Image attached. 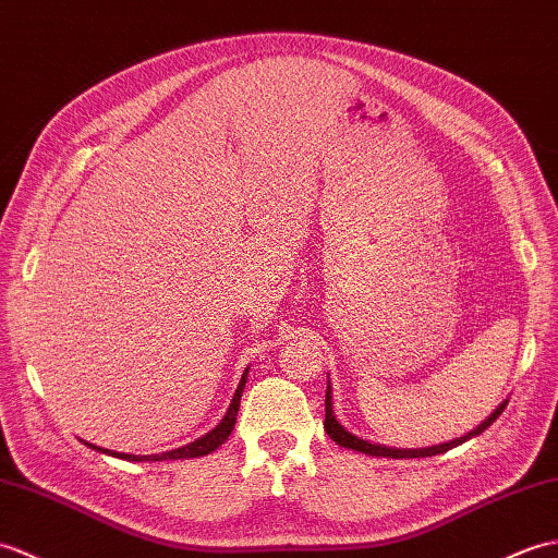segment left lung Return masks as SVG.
Segmentation results:
<instances>
[{
	"mask_svg": "<svg viewBox=\"0 0 558 558\" xmlns=\"http://www.w3.org/2000/svg\"><path fill=\"white\" fill-rule=\"evenodd\" d=\"M506 403L509 401H504L497 411H494L485 423H482L480 427H475L473 432H468L465 437H461V439H453V441H449V444H439V447H429V449H389V447H381V444H369V441H365V439H361V437H355V435H351L349 429L345 427H341V423L337 417H333V411H331V387L327 384V393H325V432L327 435L339 444V447H343V449H353V451H361V453H369V456H384V458H425V456H437V453H444V451H449V449H453V447H458V444H463V441H468L470 437H477V435H482V432H485L494 420H497L501 413H504V408H506Z\"/></svg>",
	"mask_w": 558,
	"mask_h": 558,
	"instance_id": "1",
	"label": "left lung"
}]
</instances>
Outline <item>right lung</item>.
Wrapping results in <instances>:
<instances>
[{
	"instance_id": "right-lung-1",
	"label": "right lung",
	"mask_w": 558,
	"mask_h": 558,
	"mask_svg": "<svg viewBox=\"0 0 558 558\" xmlns=\"http://www.w3.org/2000/svg\"><path fill=\"white\" fill-rule=\"evenodd\" d=\"M245 377H247V369H245L243 377H241V384H239L236 393H233V399H231V405H229L225 420H221V423L213 432H207L205 437L195 439L193 444H185V447H181V449L167 451V453H155V456H131V453H117V451H109V449L93 447V444H88V441H85V444H88V447L95 449V451H102V453H109V456L123 458V461H181V458H197V456L213 453L217 447H221V444L229 439L233 425H236V415H239V405H241V393H243V387H245Z\"/></svg>"
}]
</instances>
